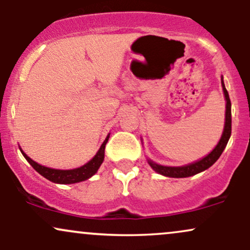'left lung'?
<instances>
[{"label": "left lung", "instance_id": "8db88e82", "mask_svg": "<svg viewBox=\"0 0 250 250\" xmlns=\"http://www.w3.org/2000/svg\"><path fill=\"white\" fill-rule=\"evenodd\" d=\"M222 88H223V93H225V97L227 101L226 123H225V130H223L222 136H221V140L219 141V143H217L216 147L214 148V150L211 151L210 154H208L206 157H203L202 160H200V161L190 163V165L188 166H183V167H166V166L156 165V163H154L153 161L149 160V165H150V167L153 168L155 171H157L159 174L165 175V176H169V177H188L206 170V169L211 167V166L217 161V159L221 156L222 151L225 150L227 143L229 141V137H230L231 135V103H230V99H229L228 91H227V89L225 87V83H223V80H222Z\"/></svg>", "mask_w": 250, "mask_h": 250}]
</instances>
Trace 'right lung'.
I'll list each match as a JSON object with an SVG mask.
<instances>
[{
	"instance_id": "1",
	"label": "right lung",
	"mask_w": 250,
	"mask_h": 250,
	"mask_svg": "<svg viewBox=\"0 0 250 250\" xmlns=\"http://www.w3.org/2000/svg\"><path fill=\"white\" fill-rule=\"evenodd\" d=\"M109 136L104 140V142L102 143L101 148L97 151V154L93 159L90 160L88 163H85L82 167L76 168V169H70V170H59V169H51L43 167V166L39 165L35 161L30 159L29 156H27L23 151V156L25 157L28 162L30 163L31 167H33L39 174H41L43 177H45L47 180L51 181V182L55 183H62V185H69V183H76L81 182V181H84L89 179V177L93 176L94 174L96 173L97 169L100 168V166L102 165L103 160H104V148L105 145H107Z\"/></svg>"
}]
</instances>
